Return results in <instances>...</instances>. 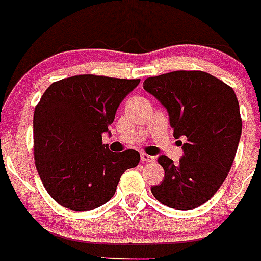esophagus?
<instances>
[{
    "label": "esophagus",
    "instance_id": "obj_1",
    "mask_svg": "<svg viewBox=\"0 0 261 261\" xmlns=\"http://www.w3.org/2000/svg\"><path fill=\"white\" fill-rule=\"evenodd\" d=\"M141 161H142V162H149V163H150V162H154V161H155V156L142 153L141 154Z\"/></svg>",
    "mask_w": 261,
    "mask_h": 261
}]
</instances>
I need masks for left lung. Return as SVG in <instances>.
Wrapping results in <instances>:
<instances>
[{
	"label": "left lung",
	"mask_w": 261,
	"mask_h": 261,
	"mask_svg": "<svg viewBox=\"0 0 261 261\" xmlns=\"http://www.w3.org/2000/svg\"><path fill=\"white\" fill-rule=\"evenodd\" d=\"M144 89L167 110L175 138L184 155L177 165L166 155L162 183L151 187L159 202L190 211L218 191L234 162L242 133L234 90L205 71L177 70L146 78Z\"/></svg>",
	"instance_id": "1"
}]
</instances>
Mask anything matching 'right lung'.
Returning a JSON list of instances; mask_svg holds the SVG:
<instances>
[{"label":"right lung","instance_id":"add662e5","mask_svg":"<svg viewBox=\"0 0 261 261\" xmlns=\"http://www.w3.org/2000/svg\"><path fill=\"white\" fill-rule=\"evenodd\" d=\"M140 80L82 74L53 82L34 112V155L43 186L64 208L85 212L112 199L138 151L102 142L117 107Z\"/></svg>","mask_w":261,"mask_h":261}]
</instances>
